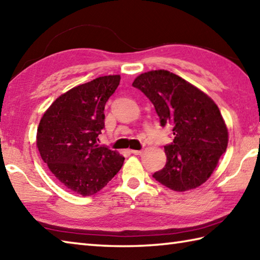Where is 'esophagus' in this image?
Listing matches in <instances>:
<instances>
[{
	"instance_id": "obj_1",
	"label": "esophagus",
	"mask_w": 260,
	"mask_h": 260,
	"mask_svg": "<svg viewBox=\"0 0 260 260\" xmlns=\"http://www.w3.org/2000/svg\"><path fill=\"white\" fill-rule=\"evenodd\" d=\"M129 152H131V153H133V154L139 155V154L142 153V150H129Z\"/></svg>"
}]
</instances>
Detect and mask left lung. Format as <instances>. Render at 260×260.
I'll use <instances>...</instances> for the list:
<instances>
[{
    "mask_svg": "<svg viewBox=\"0 0 260 260\" xmlns=\"http://www.w3.org/2000/svg\"><path fill=\"white\" fill-rule=\"evenodd\" d=\"M132 85L152 102L161 126H173V142L165 145L166 165L153 178L177 192L200 186L228 148L229 132L218 107L168 70L141 74Z\"/></svg>",
    "mask_w": 260,
    "mask_h": 260,
    "instance_id": "1",
    "label": "left lung"
}]
</instances>
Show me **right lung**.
<instances>
[{"label": "right lung", "instance_id": "right-lung-1", "mask_svg": "<svg viewBox=\"0 0 260 260\" xmlns=\"http://www.w3.org/2000/svg\"><path fill=\"white\" fill-rule=\"evenodd\" d=\"M119 82V75H109L78 85L56 99L40 121L36 145L41 157L76 194H95L124 164L122 155L98 144L105 128V106Z\"/></svg>", "mask_w": 260, "mask_h": 260}]
</instances>
